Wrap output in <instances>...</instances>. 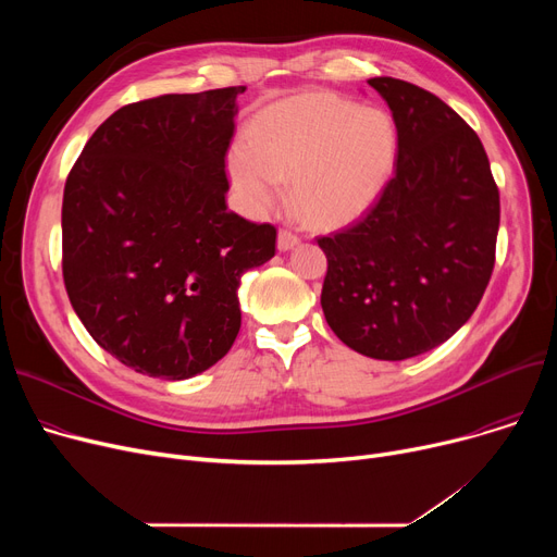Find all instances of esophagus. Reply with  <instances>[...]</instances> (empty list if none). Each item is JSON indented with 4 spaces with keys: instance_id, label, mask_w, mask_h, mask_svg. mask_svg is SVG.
<instances>
[{
    "instance_id": "34e87169",
    "label": "esophagus",
    "mask_w": 557,
    "mask_h": 557,
    "mask_svg": "<svg viewBox=\"0 0 557 557\" xmlns=\"http://www.w3.org/2000/svg\"><path fill=\"white\" fill-rule=\"evenodd\" d=\"M298 244H300L298 234L288 232V230H280V232H277V250H280V252H286V250H290V248H296Z\"/></svg>"
}]
</instances>
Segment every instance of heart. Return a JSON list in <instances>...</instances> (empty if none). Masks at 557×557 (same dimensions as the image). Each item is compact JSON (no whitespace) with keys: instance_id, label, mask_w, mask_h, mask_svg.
Returning a JSON list of instances; mask_svg holds the SVG:
<instances>
[{"instance_id":"heart-1","label":"heart","mask_w":557,"mask_h":557,"mask_svg":"<svg viewBox=\"0 0 557 557\" xmlns=\"http://www.w3.org/2000/svg\"><path fill=\"white\" fill-rule=\"evenodd\" d=\"M395 158L397 128L386 110L305 92L255 116L248 141L227 153V173L250 214L273 212L290 181L298 216L313 227H334L370 208Z\"/></svg>"}]
</instances>
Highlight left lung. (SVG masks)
Listing matches in <instances>:
<instances>
[{"label":"left lung","instance_id":"1","mask_svg":"<svg viewBox=\"0 0 557 557\" xmlns=\"http://www.w3.org/2000/svg\"><path fill=\"white\" fill-rule=\"evenodd\" d=\"M393 112L395 175L374 208L318 246L327 325L355 352L404 361L451 338L494 269L499 189L479 135L435 95L368 81Z\"/></svg>","mask_w":557,"mask_h":557}]
</instances>
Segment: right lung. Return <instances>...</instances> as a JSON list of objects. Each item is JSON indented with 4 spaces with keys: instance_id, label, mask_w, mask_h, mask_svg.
Segmentation results:
<instances>
[{
    "instance_id": "obj_1",
    "label": "right lung",
    "mask_w": 557,
    "mask_h": 557,
    "mask_svg": "<svg viewBox=\"0 0 557 557\" xmlns=\"http://www.w3.org/2000/svg\"><path fill=\"white\" fill-rule=\"evenodd\" d=\"M246 87L164 95L110 114L63 194V277L90 336L166 382L227 355L242 275L277 232L227 210L225 151Z\"/></svg>"
}]
</instances>
